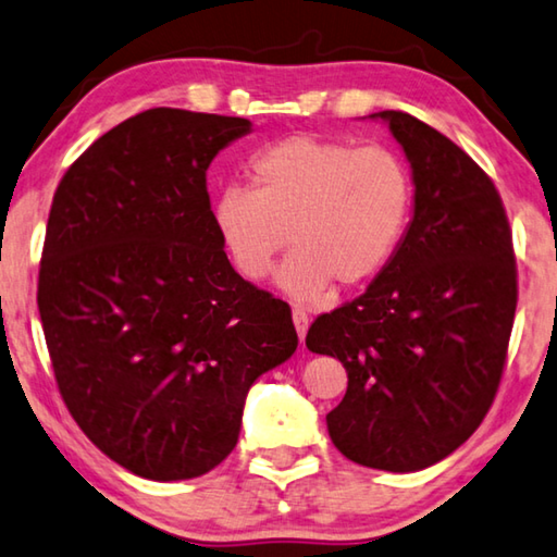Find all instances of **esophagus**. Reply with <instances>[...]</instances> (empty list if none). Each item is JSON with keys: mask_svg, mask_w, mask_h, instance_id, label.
Segmentation results:
<instances>
[{"mask_svg": "<svg viewBox=\"0 0 557 557\" xmlns=\"http://www.w3.org/2000/svg\"><path fill=\"white\" fill-rule=\"evenodd\" d=\"M292 321H295V329H297V333H299V341H305V336H307V329H309V317H307V311H305V309H299V307H295V309H292Z\"/></svg>", "mask_w": 557, "mask_h": 557, "instance_id": "obj_1", "label": "esophagus"}]
</instances>
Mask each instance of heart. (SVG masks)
I'll return each mask as SVG.
<instances>
[{
	"label": "heart",
	"mask_w": 557,
	"mask_h": 557,
	"mask_svg": "<svg viewBox=\"0 0 557 557\" xmlns=\"http://www.w3.org/2000/svg\"><path fill=\"white\" fill-rule=\"evenodd\" d=\"M246 187H226L211 221L240 277L265 280L282 248H295L280 287L319 301L338 280L377 277L397 252L413 207V177L397 150L321 136H289L248 160Z\"/></svg>",
	"instance_id": "heart-1"
}]
</instances>
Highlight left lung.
<instances>
[{"instance_id": "left-lung-1", "label": "left lung", "mask_w": 557, "mask_h": 557, "mask_svg": "<svg viewBox=\"0 0 557 557\" xmlns=\"http://www.w3.org/2000/svg\"><path fill=\"white\" fill-rule=\"evenodd\" d=\"M413 173L407 236L366 295L311 323L307 348L338 358L346 397L329 436L366 468L413 472L468 441L507 366L519 282L490 175L436 128L377 111Z\"/></svg>"}]
</instances>
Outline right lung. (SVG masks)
I'll return each instance as SVG.
<instances>
[{"label":"right lung","mask_w":557,"mask_h":557,"mask_svg":"<svg viewBox=\"0 0 557 557\" xmlns=\"http://www.w3.org/2000/svg\"><path fill=\"white\" fill-rule=\"evenodd\" d=\"M248 131L140 111L67 168L50 205L36 299L60 397L146 480L214 470L250 384L297 350L289 305L231 268L211 221L207 170Z\"/></svg>","instance_id":"1"}]
</instances>
